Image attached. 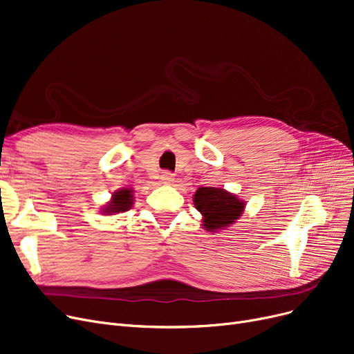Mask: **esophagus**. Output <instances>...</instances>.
Instances as JSON below:
<instances>
[{"label":"esophagus","mask_w":354,"mask_h":354,"mask_svg":"<svg viewBox=\"0 0 354 354\" xmlns=\"http://www.w3.org/2000/svg\"><path fill=\"white\" fill-rule=\"evenodd\" d=\"M160 180H162L163 183H166V185H171V183H174V180H175V176H174V174L165 171V172H162V175H160Z\"/></svg>","instance_id":"esophagus-1"}]
</instances>
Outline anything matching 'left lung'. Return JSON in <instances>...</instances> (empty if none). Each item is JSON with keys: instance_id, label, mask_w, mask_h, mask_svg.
Instances as JSON below:
<instances>
[{"instance_id": "left-lung-1", "label": "left lung", "mask_w": 354, "mask_h": 354, "mask_svg": "<svg viewBox=\"0 0 354 354\" xmlns=\"http://www.w3.org/2000/svg\"><path fill=\"white\" fill-rule=\"evenodd\" d=\"M194 205L203 214V225L208 232H218L236 223L244 211V201L223 188H198Z\"/></svg>"}]
</instances>
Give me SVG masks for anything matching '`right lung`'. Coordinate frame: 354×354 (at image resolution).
I'll return each instance as SVG.
<instances>
[{
	"instance_id": "obj_1",
	"label": "right lung",
	"mask_w": 354,
	"mask_h": 354,
	"mask_svg": "<svg viewBox=\"0 0 354 354\" xmlns=\"http://www.w3.org/2000/svg\"><path fill=\"white\" fill-rule=\"evenodd\" d=\"M133 201H134L133 191L127 189V188H122V189L114 192L111 201L101 209H102L104 215L120 214V212L129 211L133 207Z\"/></svg>"
}]
</instances>
